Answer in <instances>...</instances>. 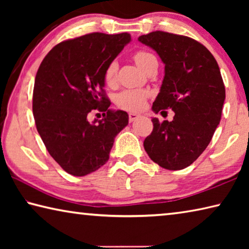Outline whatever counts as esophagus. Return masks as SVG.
Segmentation results:
<instances>
[{
	"mask_svg": "<svg viewBox=\"0 0 249 249\" xmlns=\"http://www.w3.org/2000/svg\"><path fill=\"white\" fill-rule=\"evenodd\" d=\"M140 116H141V115H140V114H137V113H129V114H128L129 122H130V123H132V122L136 121Z\"/></svg>",
	"mask_w": 249,
	"mask_h": 249,
	"instance_id": "esophagus-1",
	"label": "esophagus"
}]
</instances>
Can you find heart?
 Here are the masks:
<instances>
[{
	"label": "heart",
	"mask_w": 249,
	"mask_h": 249,
	"mask_svg": "<svg viewBox=\"0 0 249 249\" xmlns=\"http://www.w3.org/2000/svg\"><path fill=\"white\" fill-rule=\"evenodd\" d=\"M135 61L138 65L140 68L144 70L146 66L149 64L151 60H154L155 56L153 53L145 50H141L137 52L134 56ZM117 62L113 60L107 66L104 70V81L107 86H114L116 82V75H117ZM147 92L142 90H123L116 95L115 102L121 108L127 109V111H138L145 105L146 99H147Z\"/></svg>",
	"instance_id": "1"
}]
</instances>
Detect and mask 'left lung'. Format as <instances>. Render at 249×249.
<instances>
[{
  "instance_id": "obj_1",
  "label": "left lung",
  "mask_w": 249,
  "mask_h": 249,
  "mask_svg": "<svg viewBox=\"0 0 249 249\" xmlns=\"http://www.w3.org/2000/svg\"><path fill=\"white\" fill-rule=\"evenodd\" d=\"M165 64V77L153 111L171 108L174 121L160 123L144 148L154 162L168 170H180L196 161L220 124L225 87L220 68L208 48L190 37L156 31L138 37Z\"/></svg>"
}]
</instances>
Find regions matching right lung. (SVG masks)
Listing matches in <instances>:
<instances>
[{
  "mask_svg": "<svg viewBox=\"0 0 249 249\" xmlns=\"http://www.w3.org/2000/svg\"><path fill=\"white\" fill-rule=\"evenodd\" d=\"M130 41L128 33H91L61 41L36 73L33 114L50 156L68 174L87 176L108 160L114 138L128 124L124 111L109 109L104 70ZM102 111L104 119L87 121Z\"/></svg>",
  "mask_w": 249,
  "mask_h": 249,
  "instance_id": "1",
  "label": "right lung"
}]
</instances>
